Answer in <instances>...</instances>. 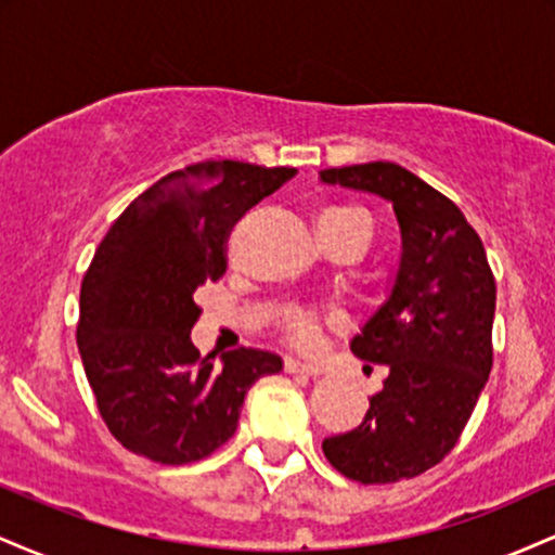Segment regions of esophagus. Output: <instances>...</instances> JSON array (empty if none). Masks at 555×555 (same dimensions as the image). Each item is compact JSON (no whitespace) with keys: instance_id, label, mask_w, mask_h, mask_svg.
Listing matches in <instances>:
<instances>
[{"instance_id":"obj_1","label":"esophagus","mask_w":555,"mask_h":555,"mask_svg":"<svg viewBox=\"0 0 555 555\" xmlns=\"http://www.w3.org/2000/svg\"><path fill=\"white\" fill-rule=\"evenodd\" d=\"M284 371L286 373H299V375H310V378H315V375L323 373V367L318 365H310V362H299V360H286L284 362Z\"/></svg>"}]
</instances>
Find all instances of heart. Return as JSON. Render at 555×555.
I'll return each mask as SVG.
<instances>
[{"instance_id":"heart-1","label":"heart","mask_w":555,"mask_h":555,"mask_svg":"<svg viewBox=\"0 0 555 555\" xmlns=\"http://www.w3.org/2000/svg\"><path fill=\"white\" fill-rule=\"evenodd\" d=\"M318 237L326 242L331 237H339V234H362V237H371V216H367L358 206H328L318 214L315 219ZM284 326L292 334V339L302 347L315 341L318 323L315 315L308 313L302 308H292L289 313L284 315Z\"/></svg>"}]
</instances>
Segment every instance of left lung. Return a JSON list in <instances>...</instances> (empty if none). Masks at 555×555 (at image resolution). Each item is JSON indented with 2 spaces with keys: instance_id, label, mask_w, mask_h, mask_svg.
<instances>
[{
  "instance_id": "1",
  "label": "left lung",
  "mask_w": 555,
  "mask_h": 555,
  "mask_svg": "<svg viewBox=\"0 0 555 555\" xmlns=\"http://www.w3.org/2000/svg\"><path fill=\"white\" fill-rule=\"evenodd\" d=\"M321 182L384 197L401 232L386 302L354 336L360 360L388 367L354 430L323 441L349 480L384 486L417 477L460 441L493 367L495 279L464 214L391 162L323 169Z\"/></svg>"
}]
</instances>
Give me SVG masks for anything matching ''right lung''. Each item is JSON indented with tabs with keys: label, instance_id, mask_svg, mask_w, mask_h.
I'll use <instances>...</instances> for the list:
<instances>
[{
	"label": "right lung",
	"instance_id": "add662e5",
	"mask_svg": "<svg viewBox=\"0 0 555 555\" xmlns=\"http://www.w3.org/2000/svg\"><path fill=\"white\" fill-rule=\"evenodd\" d=\"M297 169L201 162L171 171L114 221L80 286L78 349L106 428L132 454L190 464L237 430L247 388L282 371L263 349L201 358L195 289L227 271L232 227Z\"/></svg>",
	"mask_w": 555,
	"mask_h": 555
}]
</instances>
